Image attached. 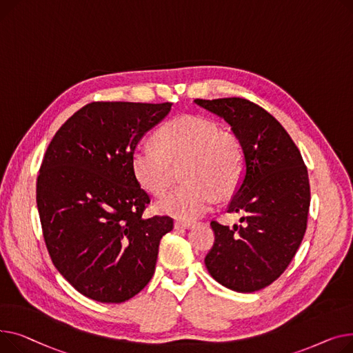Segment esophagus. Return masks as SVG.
I'll use <instances>...</instances> for the list:
<instances>
[{"label": "esophagus", "mask_w": 353, "mask_h": 353, "mask_svg": "<svg viewBox=\"0 0 353 353\" xmlns=\"http://www.w3.org/2000/svg\"><path fill=\"white\" fill-rule=\"evenodd\" d=\"M194 226V222H190V221H176L175 222V228H178V230H188V228H192Z\"/></svg>", "instance_id": "34e87169"}]
</instances>
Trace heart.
Here are the masks:
<instances>
[{
    "label": "heart",
    "instance_id": "obj_1",
    "mask_svg": "<svg viewBox=\"0 0 353 353\" xmlns=\"http://www.w3.org/2000/svg\"><path fill=\"white\" fill-rule=\"evenodd\" d=\"M157 142L142 139L131 155V168L138 183L154 195H162L171 182L172 165H182L188 181L158 201L162 214L178 219H195L211 208L215 191L225 195L235 190L243 171L238 141L215 122L196 117H178L158 131Z\"/></svg>",
    "mask_w": 353,
    "mask_h": 353
}]
</instances>
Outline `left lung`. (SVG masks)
<instances>
[{
	"mask_svg": "<svg viewBox=\"0 0 353 353\" xmlns=\"http://www.w3.org/2000/svg\"><path fill=\"white\" fill-rule=\"evenodd\" d=\"M223 118L238 138L245 172L228 212H242L232 228L212 221L215 242L205 265L236 292H255L276 281L303 239L310 203L306 165L281 123L245 98L195 99Z\"/></svg>",
	"mask_w": 353,
	"mask_h": 353,
	"instance_id": "1",
	"label": "left lung"
}]
</instances>
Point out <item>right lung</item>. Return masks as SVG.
<instances>
[{
	"label": "right lung",
	"instance_id": "add662e5",
	"mask_svg": "<svg viewBox=\"0 0 353 353\" xmlns=\"http://www.w3.org/2000/svg\"><path fill=\"white\" fill-rule=\"evenodd\" d=\"M171 102H91L65 121L41 163L37 206L58 272L87 298L131 299L151 281L170 216L142 214L151 202L131 155Z\"/></svg>",
	"mask_w": 353,
	"mask_h": 353
}]
</instances>
